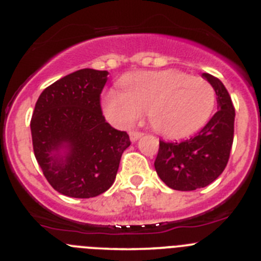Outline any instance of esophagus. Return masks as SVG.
I'll return each instance as SVG.
<instances>
[{"mask_svg": "<svg viewBox=\"0 0 261 261\" xmlns=\"http://www.w3.org/2000/svg\"><path fill=\"white\" fill-rule=\"evenodd\" d=\"M141 136H143V133H139V131H133V133H130V140L133 141V143H135V141H138Z\"/></svg>", "mask_w": 261, "mask_h": 261, "instance_id": "esophagus-1", "label": "esophagus"}]
</instances>
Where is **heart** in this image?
<instances>
[{"label":"heart","mask_w":261,"mask_h":261,"mask_svg":"<svg viewBox=\"0 0 261 261\" xmlns=\"http://www.w3.org/2000/svg\"><path fill=\"white\" fill-rule=\"evenodd\" d=\"M123 92L103 95V111L116 126L127 127L148 112L149 122L167 138H182L208 121L216 93L208 82L178 71L139 72L126 77Z\"/></svg>","instance_id":"heart-1"}]
</instances>
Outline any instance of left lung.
<instances>
[{
  "instance_id": "8db88e82",
  "label": "left lung",
  "mask_w": 261,
  "mask_h": 261,
  "mask_svg": "<svg viewBox=\"0 0 261 261\" xmlns=\"http://www.w3.org/2000/svg\"><path fill=\"white\" fill-rule=\"evenodd\" d=\"M217 94L218 111L192 138L159 141L154 167L159 178L178 191H192L216 181L226 168L233 143L234 108L226 87L211 74H203Z\"/></svg>"
}]
</instances>
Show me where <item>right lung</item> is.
<instances>
[{"label": "right lung", "mask_w": 261, "mask_h": 261, "mask_svg": "<svg viewBox=\"0 0 261 261\" xmlns=\"http://www.w3.org/2000/svg\"><path fill=\"white\" fill-rule=\"evenodd\" d=\"M108 71L83 69L45 88L30 121L34 155L50 186L94 198L115 182L130 138L106 122L100 93Z\"/></svg>", "instance_id": "obj_1"}]
</instances>
